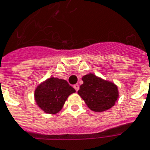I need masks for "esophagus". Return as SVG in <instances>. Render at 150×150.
Instances as JSON below:
<instances>
[{
  "label": "esophagus",
  "mask_w": 150,
  "mask_h": 150,
  "mask_svg": "<svg viewBox=\"0 0 150 150\" xmlns=\"http://www.w3.org/2000/svg\"><path fill=\"white\" fill-rule=\"evenodd\" d=\"M73 87H74V88H75L76 92H77V91H78V90H79V85L78 83H76V84H75V85L73 86Z\"/></svg>",
  "instance_id": "esophagus-1"
}]
</instances>
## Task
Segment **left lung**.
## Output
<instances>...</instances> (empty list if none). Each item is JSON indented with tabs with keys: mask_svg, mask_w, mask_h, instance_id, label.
<instances>
[{
	"mask_svg": "<svg viewBox=\"0 0 150 150\" xmlns=\"http://www.w3.org/2000/svg\"><path fill=\"white\" fill-rule=\"evenodd\" d=\"M82 80L83 83L79 87L78 94L90 110L95 112L105 111L115 104L119 93L118 88L113 83L93 74L84 75Z\"/></svg>",
	"mask_w": 150,
	"mask_h": 150,
	"instance_id": "8db88e82",
	"label": "left lung"
}]
</instances>
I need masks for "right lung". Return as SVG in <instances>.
Segmentation results:
<instances>
[{"mask_svg": "<svg viewBox=\"0 0 150 150\" xmlns=\"http://www.w3.org/2000/svg\"><path fill=\"white\" fill-rule=\"evenodd\" d=\"M75 92L67 81L52 77L37 87L35 99L45 113L56 114L62 108L68 96Z\"/></svg>", "mask_w": 150, "mask_h": 150, "instance_id": "1", "label": "right lung"}]
</instances>
